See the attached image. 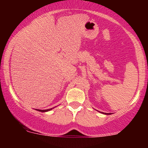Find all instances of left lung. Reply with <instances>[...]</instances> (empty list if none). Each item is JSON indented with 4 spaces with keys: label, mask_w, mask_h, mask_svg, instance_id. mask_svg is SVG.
Here are the masks:
<instances>
[{
    "label": "left lung",
    "mask_w": 148,
    "mask_h": 148,
    "mask_svg": "<svg viewBox=\"0 0 148 148\" xmlns=\"http://www.w3.org/2000/svg\"><path fill=\"white\" fill-rule=\"evenodd\" d=\"M103 114H106V115H111V113H103Z\"/></svg>",
    "instance_id": "8db88e82"
}]
</instances>
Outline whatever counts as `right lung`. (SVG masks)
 I'll return each instance as SVG.
<instances>
[{
  "mask_svg": "<svg viewBox=\"0 0 148 148\" xmlns=\"http://www.w3.org/2000/svg\"><path fill=\"white\" fill-rule=\"evenodd\" d=\"M53 108H49V109H46V110H40V109H36L37 111H40V112H47V111H51V110H52Z\"/></svg>",
  "mask_w": 148,
  "mask_h": 148,
  "instance_id": "right-lung-1",
  "label": "right lung"
}]
</instances>
